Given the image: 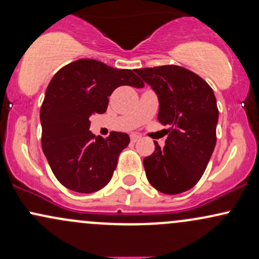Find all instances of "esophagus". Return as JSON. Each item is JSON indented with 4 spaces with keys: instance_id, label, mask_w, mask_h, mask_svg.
<instances>
[{
    "instance_id": "1",
    "label": "esophagus",
    "mask_w": 259,
    "mask_h": 259,
    "mask_svg": "<svg viewBox=\"0 0 259 259\" xmlns=\"http://www.w3.org/2000/svg\"><path fill=\"white\" fill-rule=\"evenodd\" d=\"M139 139H140V135H138V134H133L132 135V142H136Z\"/></svg>"
}]
</instances>
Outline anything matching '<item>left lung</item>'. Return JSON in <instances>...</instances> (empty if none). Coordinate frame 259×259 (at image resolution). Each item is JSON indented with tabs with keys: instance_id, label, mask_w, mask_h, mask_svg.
Returning <instances> with one entry per match:
<instances>
[{
	"instance_id": "8db88e82",
	"label": "left lung",
	"mask_w": 259,
	"mask_h": 259,
	"mask_svg": "<svg viewBox=\"0 0 259 259\" xmlns=\"http://www.w3.org/2000/svg\"><path fill=\"white\" fill-rule=\"evenodd\" d=\"M135 73L158 96V120L170 126L165 146L154 142V152L145 157L147 180L163 194L185 192L201 179L214 151L219 115L214 92L201 76L179 65Z\"/></svg>"
}]
</instances>
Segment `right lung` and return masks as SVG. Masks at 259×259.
Listing matches in <instances>:
<instances>
[{"label": "right lung", "instance_id": "obj_1", "mask_svg": "<svg viewBox=\"0 0 259 259\" xmlns=\"http://www.w3.org/2000/svg\"><path fill=\"white\" fill-rule=\"evenodd\" d=\"M142 88L130 69H115L96 59H78L55 74L40 109L41 146L53 174L62 185L91 194L112 179L118 157L130 142L125 133L95 136L90 117L102 114L108 96L117 88Z\"/></svg>", "mask_w": 259, "mask_h": 259}]
</instances>
